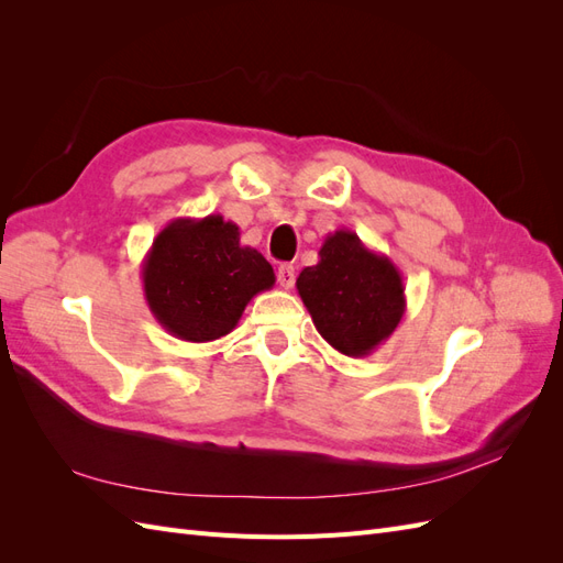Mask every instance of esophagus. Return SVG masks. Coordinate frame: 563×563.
Listing matches in <instances>:
<instances>
[{
  "instance_id": "obj_1",
  "label": "esophagus",
  "mask_w": 563,
  "mask_h": 563,
  "mask_svg": "<svg viewBox=\"0 0 563 563\" xmlns=\"http://www.w3.org/2000/svg\"><path fill=\"white\" fill-rule=\"evenodd\" d=\"M277 282L282 288H291L296 282V269L294 265H279L277 269Z\"/></svg>"
}]
</instances>
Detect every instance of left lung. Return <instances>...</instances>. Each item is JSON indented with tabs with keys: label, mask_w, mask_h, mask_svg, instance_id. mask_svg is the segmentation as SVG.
<instances>
[{
	"label": "left lung",
	"mask_w": 563,
	"mask_h": 563,
	"mask_svg": "<svg viewBox=\"0 0 563 563\" xmlns=\"http://www.w3.org/2000/svg\"><path fill=\"white\" fill-rule=\"evenodd\" d=\"M296 288L319 335L345 356H368L406 312L397 265L345 228L323 240L319 263L300 272Z\"/></svg>",
	"instance_id": "obj_1"
}]
</instances>
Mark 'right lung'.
Wrapping results in <instances>:
<instances>
[{"mask_svg":"<svg viewBox=\"0 0 563 563\" xmlns=\"http://www.w3.org/2000/svg\"><path fill=\"white\" fill-rule=\"evenodd\" d=\"M150 312L185 343H211L240 323L253 296L275 286L261 251L240 242V228L220 213L176 218L143 261Z\"/></svg>","mask_w":563,"mask_h":563,"instance_id":"add662e5","label":"right lung"}]
</instances>
